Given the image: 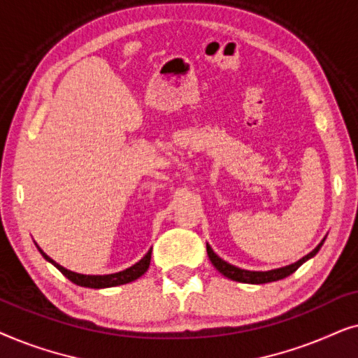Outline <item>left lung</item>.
Here are the masks:
<instances>
[{
    "label": "left lung",
    "mask_w": 358,
    "mask_h": 358,
    "mask_svg": "<svg viewBox=\"0 0 358 358\" xmlns=\"http://www.w3.org/2000/svg\"><path fill=\"white\" fill-rule=\"evenodd\" d=\"M321 241L320 244H317V248L313 249V251L308 254V256H305L303 259H300V261L292 264V266H287V267H282V268H275V271H268V272H251V271H244V268H238L231 266V264L224 262L223 259H220L217 254H215L212 251V248L208 246L207 244V254L210 257V261H212V264L215 267H217V271L220 273H223L224 277L231 278V280H236V282H243V283H268V282H275V280H280V278H285L290 275V273H293L296 271L298 267L301 266L303 262L308 261V259L315 256V254L320 251V248L322 246Z\"/></svg>",
    "instance_id": "obj_1"
}]
</instances>
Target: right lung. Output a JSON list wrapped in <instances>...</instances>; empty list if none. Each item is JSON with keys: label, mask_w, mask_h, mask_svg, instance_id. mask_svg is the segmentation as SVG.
<instances>
[{"label": "right lung", "mask_w": 358, "mask_h": 358, "mask_svg": "<svg viewBox=\"0 0 358 358\" xmlns=\"http://www.w3.org/2000/svg\"><path fill=\"white\" fill-rule=\"evenodd\" d=\"M37 249L41 251L42 256L45 257L48 262H52L53 266H55L58 271H60L63 275L68 278V280H71L73 283H76V285H80V287H87V288H107V287H117V285H124V283L134 282L138 277L143 275L146 271H148L150 261H151V249H150L141 261H138L135 266L125 268V271H122V272L110 273V275H83V273L71 272L65 267L58 266V264L55 261H52V259L48 257L41 248L37 246Z\"/></svg>", "instance_id": "obj_1"}]
</instances>
